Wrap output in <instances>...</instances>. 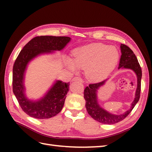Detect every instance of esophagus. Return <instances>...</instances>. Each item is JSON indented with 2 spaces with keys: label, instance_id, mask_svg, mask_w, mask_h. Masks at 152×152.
Segmentation results:
<instances>
[{
  "label": "esophagus",
  "instance_id": "obj_1",
  "mask_svg": "<svg viewBox=\"0 0 152 152\" xmlns=\"http://www.w3.org/2000/svg\"><path fill=\"white\" fill-rule=\"evenodd\" d=\"M73 81H79L80 82H82V79L80 77H74L72 78Z\"/></svg>",
  "mask_w": 152,
  "mask_h": 152
}]
</instances>
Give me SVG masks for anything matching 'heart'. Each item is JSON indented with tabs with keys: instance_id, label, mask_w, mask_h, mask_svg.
Wrapping results in <instances>:
<instances>
[{
	"instance_id": "heart-1",
	"label": "heart",
	"mask_w": 152,
	"mask_h": 152,
	"mask_svg": "<svg viewBox=\"0 0 152 152\" xmlns=\"http://www.w3.org/2000/svg\"><path fill=\"white\" fill-rule=\"evenodd\" d=\"M119 59V52L114 46L93 44L76 48L72 53V61L66 60L69 69L76 72L86 69V75L92 82L105 78L114 69Z\"/></svg>"
}]
</instances>
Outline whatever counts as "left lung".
<instances>
[{"label": "left lung", "instance_id": "1", "mask_svg": "<svg viewBox=\"0 0 152 152\" xmlns=\"http://www.w3.org/2000/svg\"><path fill=\"white\" fill-rule=\"evenodd\" d=\"M121 56L119 60L118 69H130L133 71L137 76V88L135 92L134 101L132 102L130 108L121 114H114L106 111L99 104L97 90L104 85L107 80L101 82L92 83L87 86L84 89V99L86 100V108L91 118L103 124H114L124 119L130 114L140 99L142 70L138 59L133 51L125 44L120 45Z\"/></svg>", "mask_w": 152, "mask_h": 152}]
</instances>
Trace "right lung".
I'll return each mask as SVG.
<instances>
[{
  "instance_id": "right-lung-1",
  "label": "right lung",
  "mask_w": 152,
  "mask_h": 152,
  "mask_svg": "<svg viewBox=\"0 0 152 152\" xmlns=\"http://www.w3.org/2000/svg\"><path fill=\"white\" fill-rule=\"evenodd\" d=\"M71 38L68 37L40 36L33 38L20 51L13 66V92L27 115L37 119H48L61 111L70 83L56 80L42 97L31 100L25 94V76L28 63L42 54L63 50Z\"/></svg>"
}]
</instances>
